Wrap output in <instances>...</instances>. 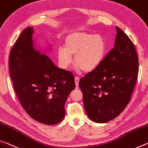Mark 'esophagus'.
I'll return each instance as SVG.
<instances>
[{
  "label": "esophagus",
  "instance_id": "esophagus-1",
  "mask_svg": "<svg viewBox=\"0 0 148 148\" xmlns=\"http://www.w3.org/2000/svg\"><path fill=\"white\" fill-rule=\"evenodd\" d=\"M74 79H75V84H76V88H78L79 78H78V77H75Z\"/></svg>",
  "mask_w": 148,
  "mask_h": 148
}]
</instances>
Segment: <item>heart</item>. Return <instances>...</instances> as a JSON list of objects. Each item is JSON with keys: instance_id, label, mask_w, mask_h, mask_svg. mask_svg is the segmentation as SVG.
<instances>
[{"instance_id": "1", "label": "heart", "mask_w": 148, "mask_h": 148, "mask_svg": "<svg viewBox=\"0 0 148 148\" xmlns=\"http://www.w3.org/2000/svg\"><path fill=\"white\" fill-rule=\"evenodd\" d=\"M64 48L58 49V64L66 70L73 62L76 64L78 72L83 70L85 72L94 70L103 57L105 45L103 39L99 35L85 32H76L66 37Z\"/></svg>"}]
</instances>
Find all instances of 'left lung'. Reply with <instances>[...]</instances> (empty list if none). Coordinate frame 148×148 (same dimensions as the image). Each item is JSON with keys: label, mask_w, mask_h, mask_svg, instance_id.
Segmentation results:
<instances>
[{"label": "left lung", "mask_w": 148, "mask_h": 148, "mask_svg": "<svg viewBox=\"0 0 148 148\" xmlns=\"http://www.w3.org/2000/svg\"><path fill=\"white\" fill-rule=\"evenodd\" d=\"M116 29L113 49L79 82L87 115L97 123H107L125 110L138 78L134 45L123 30Z\"/></svg>", "instance_id": "8db88e82"}]
</instances>
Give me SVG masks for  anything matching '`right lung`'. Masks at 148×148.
<instances>
[{
  "label": "right lung",
  "mask_w": 148,
  "mask_h": 148,
  "mask_svg": "<svg viewBox=\"0 0 148 148\" xmlns=\"http://www.w3.org/2000/svg\"><path fill=\"white\" fill-rule=\"evenodd\" d=\"M33 27L25 28L13 46L9 70L18 99L33 119L47 125H56L65 115L64 105L75 88L70 72L54 64L47 54L53 47L43 49L34 39Z\"/></svg>",
  "instance_id": "add662e5"
}]
</instances>
